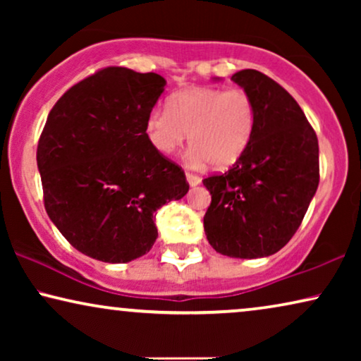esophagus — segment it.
<instances>
[{"label":"esophagus","instance_id":"1","mask_svg":"<svg viewBox=\"0 0 361 361\" xmlns=\"http://www.w3.org/2000/svg\"><path fill=\"white\" fill-rule=\"evenodd\" d=\"M185 177H187V182H189L190 187H195V185L200 184V177L192 174V172H185Z\"/></svg>","mask_w":361,"mask_h":361}]
</instances>
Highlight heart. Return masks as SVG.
I'll return each instance as SVG.
<instances>
[{"mask_svg":"<svg viewBox=\"0 0 361 361\" xmlns=\"http://www.w3.org/2000/svg\"><path fill=\"white\" fill-rule=\"evenodd\" d=\"M256 121V105L243 88L192 87L171 95L166 110H152L145 130L159 154H172L189 135L192 161L228 169L248 151Z\"/></svg>","mask_w":361,"mask_h":361,"instance_id":"heart-1","label":"heart"}]
</instances>
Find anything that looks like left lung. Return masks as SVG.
<instances>
[{
  "label": "left lung",
  "instance_id": "left-lung-1",
  "mask_svg": "<svg viewBox=\"0 0 361 361\" xmlns=\"http://www.w3.org/2000/svg\"><path fill=\"white\" fill-rule=\"evenodd\" d=\"M231 80L253 98L258 121L245 156L204 179L212 195L204 228L216 253L255 259L279 251L302 224L319 185V141L273 78L245 68Z\"/></svg>",
  "mask_w": 361,
  "mask_h": 361
}]
</instances>
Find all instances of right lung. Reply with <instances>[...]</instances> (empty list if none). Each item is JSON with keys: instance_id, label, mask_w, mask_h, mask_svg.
I'll list each match as a JSON object with an SVG mask.
<instances>
[{"instance_id": "obj_1", "label": "right lung", "mask_w": 361, "mask_h": 361, "mask_svg": "<svg viewBox=\"0 0 361 361\" xmlns=\"http://www.w3.org/2000/svg\"><path fill=\"white\" fill-rule=\"evenodd\" d=\"M154 72L106 67L59 98L37 145L44 207L66 240L105 263L152 248L154 212L187 194L176 162L146 137V118L164 92Z\"/></svg>"}]
</instances>
